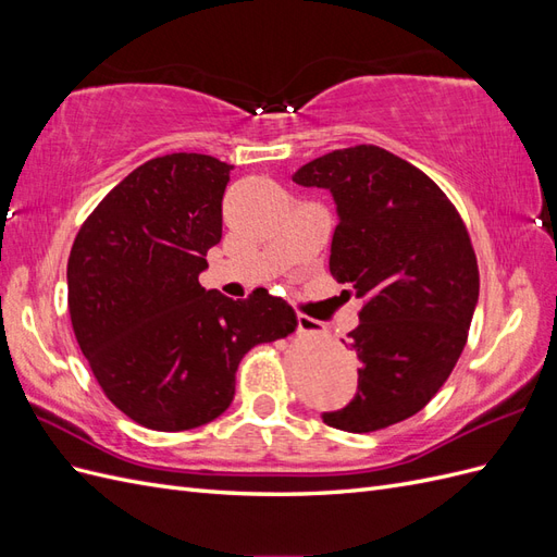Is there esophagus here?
Returning <instances> with one entry per match:
<instances>
[{
    "label": "esophagus",
    "mask_w": 557,
    "mask_h": 557,
    "mask_svg": "<svg viewBox=\"0 0 557 557\" xmlns=\"http://www.w3.org/2000/svg\"><path fill=\"white\" fill-rule=\"evenodd\" d=\"M297 330H299L301 334H311V332L318 330V320H313V318H309V315H305V313H299V315H297Z\"/></svg>",
    "instance_id": "esophagus-1"
}]
</instances>
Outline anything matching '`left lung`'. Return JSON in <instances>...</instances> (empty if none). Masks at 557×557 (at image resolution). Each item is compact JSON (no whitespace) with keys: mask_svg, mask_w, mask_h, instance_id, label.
<instances>
[{"mask_svg":"<svg viewBox=\"0 0 557 557\" xmlns=\"http://www.w3.org/2000/svg\"><path fill=\"white\" fill-rule=\"evenodd\" d=\"M293 181L332 193L330 272L364 301L348 334L358 393L323 420L356 434L401 423L440 393L467 344L479 301L469 232L440 185L372 144L332 150Z\"/></svg>","mask_w":557,"mask_h":557,"instance_id":"obj_1","label":"left lung"}]
</instances>
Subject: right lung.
I'll list each match as a JSON object with an SVG mask.
<instances>
[{
    "mask_svg": "<svg viewBox=\"0 0 557 557\" xmlns=\"http://www.w3.org/2000/svg\"><path fill=\"white\" fill-rule=\"evenodd\" d=\"M232 164L199 153L144 162L81 225L66 290L76 342L104 395L134 423L183 432L234 397L246 352L297 327L288 301H234L199 274L223 237Z\"/></svg>",
    "mask_w": 557,
    "mask_h": 557,
    "instance_id": "obj_1",
    "label": "right lung"
}]
</instances>
